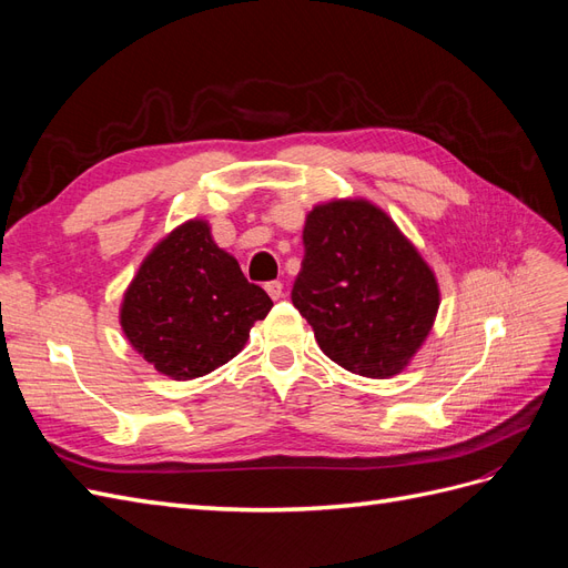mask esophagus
Masks as SVG:
<instances>
[{
    "label": "esophagus",
    "mask_w": 568,
    "mask_h": 568,
    "mask_svg": "<svg viewBox=\"0 0 568 568\" xmlns=\"http://www.w3.org/2000/svg\"><path fill=\"white\" fill-rule=\"evenodd\" d=\"M265 291H267L272 301H280L284 296V284L282 282H267Z\"/></svg>",
    "instance_id": "1"
}]
</instances>
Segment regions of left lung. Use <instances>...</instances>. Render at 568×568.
<instances>
[{
	"mask_svg": "<svg viewBox=\"0 0 568 568\" xmlns=\"http://www.w3.org/2000/svg\"><path fill=\"white\" fill-rule=\"evenodd\" d=\"M291 301L322 353L369 379L407 369L440 307L436 272L393 217L369 199L313 205Z\"/></svg>",
	"mask_w": 568,
	"mask_h": 568,
	"instance_id": "1",
	"label": "left lung"
}]
</instances>
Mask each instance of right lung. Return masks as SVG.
Returning <instances> with one entry per match:
<instances>
[{
	"label": "right lung",
	"instance_id": "add662e5",
	"mask_svg": "<svg viewBox=\"0 0 568 568\" xmlns=\"http://www.w3.org/2000/svg\"><path fill=\"white\" fill-rule=\"evenodd\" d=\"M270 307L265 291L215 244L211 222L192 217L146 253L120 301L118 322L153 369L189 382L242 353L251 326Z\"/></svg>",
	"mask_w": 568,
	"mask_h": 568
}]
</instances>
